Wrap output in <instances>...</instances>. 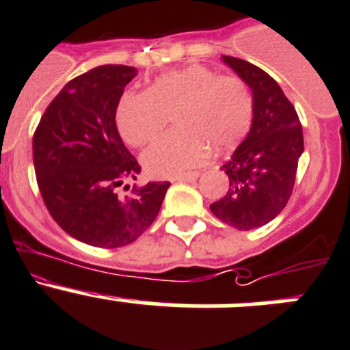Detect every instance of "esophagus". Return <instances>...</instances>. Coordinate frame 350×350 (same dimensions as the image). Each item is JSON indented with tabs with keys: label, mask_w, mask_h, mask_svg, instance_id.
Returning a JSON list of instances; mask_svg holds the SVG:
<instances>
[{
	"label": "esophagus",
	"mask_w": 350,
	"mask_h": 350,
	"mask_svg": "<svg viewBox=\"0 0 350 350\" xmlns=\"http://www.w3.org/2000/svg\"><path fill=\"white\" fill-rule=\"evenodd\" d=\"M198 176H200L198 172H188V174L174 176V178H171V181H195Z\"/></svg>",
	"instance_id": "34e87169"
}]
</instances>
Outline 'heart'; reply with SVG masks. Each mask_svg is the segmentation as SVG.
Masks as SVG:
<instances>
[{"mask_svg": "<svg viewBox=\"0 0 350 350\" xmlns=\"http://www.w3.org/2000/svg\"><path fill=\"white\" fill-rule=\"evenodd\" d=\"M254 110L252 90L241 77L188 65L157 77L146 91L124 93L116 122L127 145L143 146L159 138L174 116L178 129L142 157L146 172L174 178L200 165L208 152L231 155L252 129Z\"/></svg>", "mask_w": 350, "mask_h": 350, "instance_id": "b5f03b06", "label": "heart"}]
</instances>
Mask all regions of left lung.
I'll return each instance as SVG.
<instances>
[{"mask_svg":"<svg viewBox=\"0 0 350 350\" xmlns=\"http://www.w3.org/2000/svg\"><path fill=\"white\" fill-rule=\"evenodd\" d=\"M254 94V124L247 138L223 165L228 191L211 205L212 214L237 230H254L285 208L304 152L302 124L273 77L257 65L224 57Z\"/></svg>","mask_w":350,"mask_h":350,"instance_id":"left-lung-1","label":"left lung"}]
</instances>
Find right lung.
<instances>
[{
  "mask_svg": "<svg viewBox=\"0 0 350 350\" xmlns=\"http://www.w3.org/2000/svg\"><path fill=\"white\" fill-rule=\"evenodd\" d=\"M136 74L127 65H101L68 81L32 138L36 178L48 212L65 233L101 249L142 237L171 186L127 185L142 167L120 139L116 112Z\"/></svg>",
  "mask_w": 350,
  "mask_h": 350,
  "instance_id": "add662e5",
  "label": "right lung"
}]
</instances>
